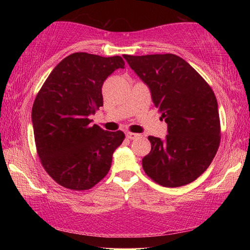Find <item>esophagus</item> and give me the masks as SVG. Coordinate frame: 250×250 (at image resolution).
<instances>
[{
  "label": "esophagus",
  "mask_w": 250,
  "mask_h": 250,
  "mask_svg": "<svg viewBox=\"0 0 250 250\" xmlns=\"http://www.w3.org/2000/svg\"><path fill=\"white\" fill-rule=\"evenodd\" d=\"M140 137V134L139 133H134V132H126V138L131 139V140H133V139H137Z\"/></svg>",
  "instance_id": "34e87169"
}]
</instances>
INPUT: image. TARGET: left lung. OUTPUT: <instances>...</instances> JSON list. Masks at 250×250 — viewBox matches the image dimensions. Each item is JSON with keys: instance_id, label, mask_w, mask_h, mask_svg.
I'll return each mask as SVG.
<instances>
[{"instance_id": "obj_1", "label": "left lung", "mask_w": 250, "mask_h": 250, "mask_svg": "<svg viewBox=\"0 0 250 250\" xmlns=\"http://www.w3.org/2000/svg\"><path fill=\"white\" fill-rule=\"evenodd\" d=\"M149 86L152 100L167 124V138L147 137L146 174L166 188L192 183L210 166L221 143L216 97L206 80L174 54L124 55Z\"/></svg>"}]
</instances>
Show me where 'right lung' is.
Wrapping results in <instances>:
<instances>
[{
	"label": "right lung",
	"instance_id": "add662e5",
	"mask_svg": "<svg viewBox=\"0 0 250 250\" xmlns=\"http://www.w3.org/2000/svg\"><path fill=\"white\" fill-rule=\"evenodd\" d=\"M124 67L120 56L74 53L55 67L37 94L32 108L36 151L59 185L86 191L108 174L125 133L91 125L89 116L104 105V80Z\"/></svg>",
	"mask_w": 250,
	"mask_h": 250
}]
</instances>
